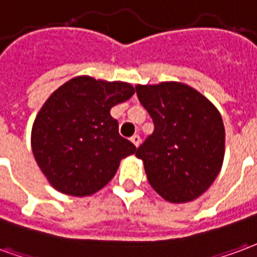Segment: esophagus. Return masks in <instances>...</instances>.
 <instances>
[{
	"label": "esophagus",
	"mask_w": 257,
	"mask_h": 257,
	"mask_svg": "<svg viewBox=\"0 0 257 257\" xmlns=\"http://www.w3.org/2000/svg\"><path fill=\"white\" fill-rule=\"evenodd\" d=\"M130 141L133 142V145H134V147L138 148V147H140V144H141V138H140L138 136H133L130 138Z\"/></svg>",
	"instance_id": "1"
}]
</instances>
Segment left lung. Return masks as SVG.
<instances>
[{"mask_svg": "<svg viewBox=\"0 0 257 257\" xmlns=\"http://www.w3.org/2000/svg\"><path fill=\"white\" fill-rule=\"evenodd\" d=\"M155 131L136 152L151 186L166 201L190 203L207 192L224 159V126L218 108L182 82L137 85Z\"/></svg>", "mask_w": 257, "mask_h": 257, "instance_id": "left-lung-1", "label": "left lung"}]
</instances>
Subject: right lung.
<instances>
[{
    "label": "right lung",
    "instance_id": "right-lung-1",
    "mask_svg": "<svg viewBox=\"0 0 257 257\" xmlns=\"http://www.w3.org/2000/svg\"><path fill=\"white\" fill-rule=\"evenodd\" d=\"M136 93L121 80L75 76L45 101L35 116L31 148L35 162L57 192L86 197L115 177L121 159L137 148L119 136L110 108Z\"/></svg>",
    "mask_w": 257,
    "mask_h": 257
}]
</instances>
